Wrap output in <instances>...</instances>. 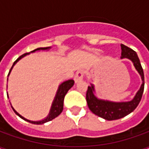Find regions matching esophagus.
<instances>
[{
	"label": "esophagus",
	"instance_id": "esophagus-1",
	"mask_svg": "<svg viewBox=\"0 0 149 149\" xmlns=\"http://www.w3.org/2000/svg\"><path fill=\"white\" fill-rule=\"evenodd\" d=\"M84 70H79V71L77 72V73L75 75L74 77V81L76 83H77L79 81H81L83 77H84Z\"/></svg>",
	"mask_w": 149,
	"mask_h": 149
}]
</instances>
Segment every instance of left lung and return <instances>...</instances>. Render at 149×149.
Segmentation results:
<instances>
[{"label": "left lung", "instance_id": "left-lung-1", "mask_svg": "<svg viewBox=\"0 0 149 149\" xmlns=\"http://www.w3.org/2000/svg\"><path fill=\"white\" fill-rule=\"evenodd\" d=\"M121 57L120 58H128L133 63L135 68L141 75L142 84L140 89L136 94L134 98L130 101L127 102H112L109 100H104L98 99L94 95V86L91 84V86L88 87L87 93H86V100L89 109L93 112L95 115L100 116L101 118L107 120H113L123 118L125 116L133 112L136 108L140 103L141 97L144 93V76L143 68L141 65L136 52L127 46L121 45Z\"/></svg>", "mask_w": 149, "mask_h": 149}]
</instances>
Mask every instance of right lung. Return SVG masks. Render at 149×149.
Returning a JSON list of instances; mask_svg holds the SVG:
<instances>
[{
  "label": "right lung",
  "instance_id": "1",
  "mask_svg": "<svg viewBox=\"0 0 149 149\" xmlns=\"http://www.w3.org/2000/svg\"><path fill=\"white\" fill-rule=\"evenodd\" d=\"M50 49V47H46V48H38V49H35L33 51H32L30 52H36V51H38V50H47V49ZM27 54H29V53H24L22 56H21L19 58H17L13 63V65L12 66L11 69H10V71L8 72V75L10 73V72H11L12 68L13 67L16 65V63L19 61V60H21L22 57H24V56H26ZM73 84H74V81L73 80H68V81H64L62 84H61L59 85L58 89H57V92H56V97L54 98V100H53V102H52V107H51V109H50V112H49V114L48 115V116L45 118L44 120H39V121H33V120H28V119L24 118V116H22L21 115H20L19 113H18L16 110L13 108V109L14 111V112L18 116H20L21 119H23L24 120H26V121L29 122L31 124H34V125H42V124H45L46 122L50 121V120H52L54 118H56V116H58L63 111V107H64V99H65V97L66 93H68V91L71 88L72 86H73Z\"/></svg>",
  "mask_w": 149,
  "mask_h": 149
}]
</instances>
